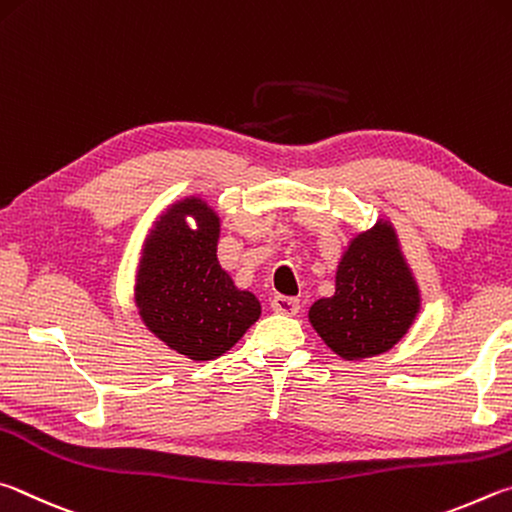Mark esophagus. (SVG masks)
<instances>
[{"instance_id":"esophagus-1","label":"esophagus","mask_w":512,"mask_h":512,"mask_svg":"<svg viewBox=\"0 0 512 512\" xmlns=\"http://www.w3.org/2000/svg\"><path fill=\"white\" fill-rule=\"evenodd\" d=\"M301 303L299 299H292V297H281V294H276V297L272 299V310L279 312V315H288V317H294L299 312Z\"/></svg>"}]
</instances>
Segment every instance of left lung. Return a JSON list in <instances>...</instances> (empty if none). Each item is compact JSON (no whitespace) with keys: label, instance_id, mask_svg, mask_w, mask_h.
Returning a JSON list of instances; mask_svg holds the SVG:
<instances>
[{"label":"left lung","instance_id":"1","mask_svg":"<svg viewBox=\"0 0 512 512\" xmlns=\"http://www.w3.org/2000/svg\"><path fill=\"white\" fill-rule=\"evenodd\" d=\"M420 297L389 222L353 238L337 267L335 297L310 308V324L344 357L387 353L416 319Z\"/></svg>","mask_w":512,"mask_h":512}]
</instances>
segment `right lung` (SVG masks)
Here are the masks:
<instances>
[{"label": "right lung", "instance_id": "1", "mask_svg": "<svg viewBox=\"0 0 512 512\" xmlns=\"http://www.w3.org/2000/svg\"><path fill=\"white\" fill-rule=\"evenodd\" d=\"M193 217L196 229L185 220ZM220 220L197 197L170 206L143 245L137 308L173 351L206 362L220 357L261 317V303L238 290L215 256Z\"/></svg>", "mask_w": 512, "mask_h": 512}]
</instances>
